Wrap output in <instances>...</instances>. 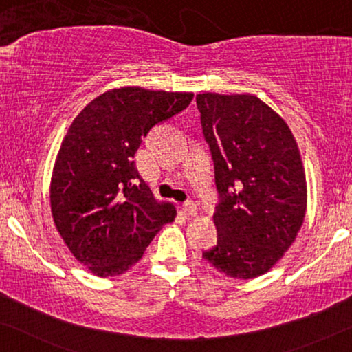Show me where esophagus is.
<instances>
[{
    "label": "esophagus",
    "mask_w": 352,
    "mask_h": 352,
    "mask_svg": "<svg viewBox=\"0 0 352 352\" xmlns=\"http://www.w3.org/2000/svg\"><path fill=\"white\" fill-rule=\"evenodd\" d=\"M183 212H185L186 215L195 217L197 214V207L192 201H186V202H183Z\"/></svg>",
    "instance_id": "1"
}]
</instances>
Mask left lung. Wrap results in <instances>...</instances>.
I'll use <instances>...</instances> for the list:
<instances>
[{
	"label": "left lung",
	"mask_w": 352,
	"mask_h": 352,
	"mask_svg": "<svg viewBox=\"0 0 352 352\" xmlns=\"http://www.w3.org/2000/svg\"><path fill=\"white\" fill-rule=\"evenodd\" d=\"M210 148L219 204L217 245L202 252L220 273L252 279L295 241L306 212V178L284 120L255 96H196Z\"/></svg>",
	"instance_id": "obj_1"
}]
</instances>
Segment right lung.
Returning a JSON list of instances; mask_svg holds the SVG:
<instances>
[{"label": "right lung", "mask_w": 352, "mask_h": 352, "mask_svg": "<svg viewBox=\"0 0 352 352\" xmlns=\"http://www.w3.org/2000/svg\"><path fill=\"white\" fill-rule=\"evenodd\" d=\"M191 100V92L113 89L68 129L54 167L51 209L68 249L94 274L126 273L162 225L174 221L175 209L155 199L133 157L153 127Z\"/></svg>", "instance_id": "add662e5"}]
</instances>
